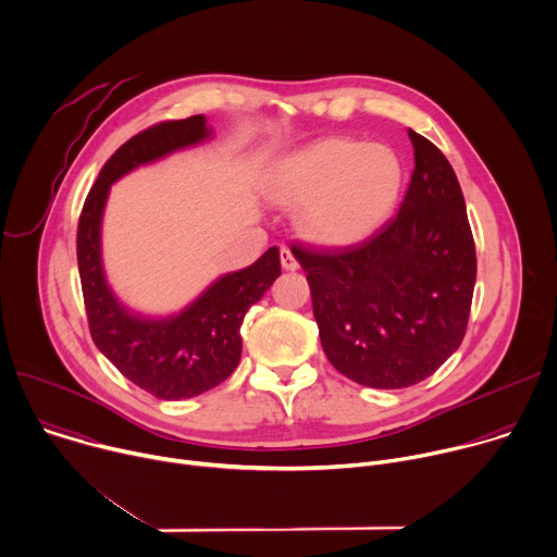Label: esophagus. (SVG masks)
<instances>
[{
    "label": "esophagus",
    "mask_w": 557,
    "mask_h": 557,
    "mask_svg": "<svg viewBox=\"0 0 557 557\" xmlns=\"http://www.w3.org/2000/svg\"><path fill=\"white\" fill-rule=\"evenodd\" d=\"M280 260H282V267H284L286 271H297V269H299V262H297V258L293 256V251H290L288 247H282V249H280Z\"/></svg>",
    "instance_id": "1"
}]
</instances>
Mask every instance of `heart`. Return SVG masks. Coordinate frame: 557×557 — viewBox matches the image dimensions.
Wrapping results in <instances>:
<instances>
[{
    "label": "heart",
    "mask_w": 557,
    "mask_h": 557,
    "mask_svg": "<svg viewBox=\"0 0 557 557\" xmlns=\"http://www.w3.org/2000/svg\"><path fill=\"white\" fill-rule=\"evenodd\" d=\"M405 183L398 152L385 144L332 137L288 157L273 197L301 210V230L321 245H349L379 230Z\"/></svg>",
    "instance_id": "b5f03b06"
}]
</instances>
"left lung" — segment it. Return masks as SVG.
Segmentation results:
<instances>
[{"instance_id": "1", "label": "left lung", "mask_w": 557, "mask_h": 557, "mask_svg": "<svg viewBox=\"0 0 557 557\" xmlns=\"http://www.w3.org/2000/svg\"><path fill=\"white\" fill-rule=\"evenodd\" d=\"M416 168L400 210L372 236L336 249L293 245L306 271L327 360L349 381L403 389L461 345L476 251L457 174L409 128Z\"/></svg>"}]
</instances>
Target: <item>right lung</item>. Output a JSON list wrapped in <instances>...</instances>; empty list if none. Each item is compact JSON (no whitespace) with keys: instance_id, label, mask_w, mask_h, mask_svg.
Instances as JSON below:
<instances>
[{"instance_id":"right-lung-1","label":"right lung","mask_w":557,"mask_h":557,"mask_svg":"<svg viewBox=\"0 0 557 557\" xmlns=\"http://www.w3.org/2000/svg\"><path fill=\"white\" fill-rule=\"evenodd\" d=\"M210 135L206 115L159 122L137 133L102 165L78 221L76 253L91 338L124 379L159 400L195 398L232 376L243 351V319L282 273L280 249L271 247L251 267L219 277L190 306L165 319L131 312L109 288L100 227L111 183Z\"/></svg>"}]
</instances>
